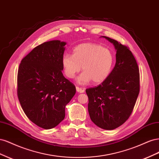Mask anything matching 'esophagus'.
Listing matches in <instances>:
<instances>
[{"label": "esophagus", "mask_w": 159, "mask_h": 159, "mask_svg": "<svg viewBox=\"0 0 159 159\" xmlns=\"http://www.w3.org/2000/svg\"><path fill=\"white\" fill-rule=\"evenodd\" d=\"M76 91H78V92H79V93H84L85 90L84 89H82V88H81L76 87Z\"/></svg>", "instance_id": "1"}]
</instances>
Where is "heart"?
Here are the masks:
<instances>
[{
    "label": "heart",
    "mask_w": 159,
    "mask_h": 159,
    "mask_svg": "<svg viewBox=\"0 0 159 159\" xmlns=\"http://www.w3.org/2000/svg\"><path fill=\"white\" fill-rule=\"evenodd\" d=\"M114 64L113 53L107 48L95 43H84L75 46L73 54H64L61 65L65 75L73 78L81 70L84 71L77 78L79 84H84L92 80L101 84L106 80Z\"/></svg>",
    "instance_id": "1"
}]
</instances>
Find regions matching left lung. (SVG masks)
Returning a JSON list of instances; mask_svg holds the SVG:
<instances>
[{"label":"left lung","instance_id":"obj_1","mask_svg":"<svg viewBox=\"0 0 159 159\" xmlns=\"http://www.w3.org/2000/svg\"><path fill=\"white\" fill-rule=\"evenodd\" d=\"M114 45L116 63L107 79L97 87L85 90L91 120L105 130L121 126L131 115L140 89L137 61L126 46L107 36Z\"/></svg>","mask_w":159,"mask_h":159}]
</instances>
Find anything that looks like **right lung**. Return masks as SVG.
<instances>
[{
	"label": "right lung",
	"instance_id": "add662e5",
	"mask_svg": "<svg viewBox=\"0 0 159 159\" xmlns=\"http://www.w3.org/2000/svg\"><path fill=\"white\" fill-rule=\"evenodd\" d=\"M66 44L57 40L43 43L24 57L19 66V102L28 118L45 129L63 121L66 105L76 91L61 72Z\"/></svg>",
	"mask_w": 159,
	"mask_h": 159
}]
</instances>
